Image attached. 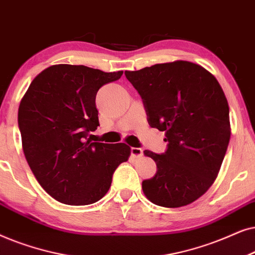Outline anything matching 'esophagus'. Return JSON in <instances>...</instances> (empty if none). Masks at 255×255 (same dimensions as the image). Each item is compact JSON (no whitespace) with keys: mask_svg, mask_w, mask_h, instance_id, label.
<instances>
[{"mask_svg":"<svg viewBox=\"0 0 255 255\" xmlns=\"http://www.w3.org/2000/svg\"><path fill=\"white\" fill-rule=\"evenodd\" d=\"M130 152H131V156H133V157H136V158L141 157V156L143 155V150H142L141 148L133 147V148L130 149Z\"/></svg>","mask_w":255,"mask_h":255,"instance_id":"obj_1","label":"esophagus"}]
</instances>
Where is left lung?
<instances>
[{
	"mask_svg": "<svg viewBox=\"0 0 255 255\" xmlns=\"http://www.w3.org/2000/svg\"><path fill=\"white\" fill-rule=\"evenodd\" d=\"M143 100L148 122L165 131L168 148L158 155L144 150L157 165L142 182L156 205L181 208L202 197L216 181L231 136L227 99L218 80L188 60L126 71Z\"/></svg>",
	"mask_w": 255,
	"mask_h": 255,
	"instance_id": "1",
	"label": "left lung"
}]
</instances>
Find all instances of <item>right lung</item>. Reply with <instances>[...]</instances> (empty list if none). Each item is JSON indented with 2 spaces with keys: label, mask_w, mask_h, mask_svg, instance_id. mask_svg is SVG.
<instances>
[{
  "label": "right lung",
  "mask_w": 255,
  "mask_h": 255,
  "mask_svg": "<svg viewBox=\"0 0 255 255\" xmlns=\"http://www.w3.org/2000/svg\"><path fill=\"white\" fill-rule=\"evenodd\" d=\"M122 73L58 64L43 70L22 98L18 127L26 162L40 186L63 204L99 201L115 169L129 158L126 143L87 138L99 126L97 92Z\"/></svg>",
  "instance_id": "1"
}]
</instances>
